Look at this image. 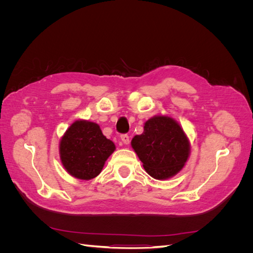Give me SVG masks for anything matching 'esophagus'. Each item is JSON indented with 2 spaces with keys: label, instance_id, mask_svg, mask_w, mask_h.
<instances>
[{
  "label": "esophagus",
  "instance_id": "34e87169",
  "mask_svg": "<svg viewBox=\"0 0 253 253\" xmlns=\"http://www.w3.org/2000/svg\"><path fill=\"white\" fill-rule=\"evenodd\" d=\"M120 139H121V142L124 143V144H126V145H127V144L129 143V136H128V135H126V134L121 135Z\"/></svg>",
  "mask_w": 253,
  "mask_h": 253
}]
</instances>
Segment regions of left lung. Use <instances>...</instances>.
<instances>
[{
	"label": "left lung",
	"instance_id": "obj_1",
	"mask_svg": "<svg viewBox=\"0 0 253 253\" xmlns=\"http://www.w3.org/2000/svg\"><path fill=\"white\" fill-rule=\"evenodd\" d=\"M131 145L153 178L165 180L179 173L190 157L191 144L181 126L172 117L155 115L144 122L143 133Z\"/></svg>",
	"mask_w": 253,
	"mask_h": 253
}]
</instances>
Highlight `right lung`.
<instances>
[{
	"label": "right lung",
	"instance_id": "right-lung-1",
	"mask_svg": "<svg viewBox=\"0 0 253 253\" xmlns=\"http://www.w3.org/2000/svg\"><path fill=\"white\" fill-rule=\"evenodd\" d=\"M115 150L116 145L102 134L99 125L85 119L73 122L59 142L61 164L68 174L81 180L100 174Z\"/></svg>",
	"mask_w": 253,
	"mask_h": 253
}]
</instances>
